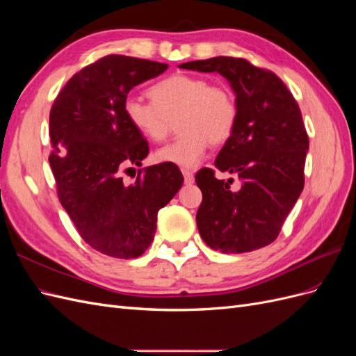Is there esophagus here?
Instances as JSON below:
<instances>
[{
	"mask_svg": "<svg viewBox=\"0 0 356 356\" xmlns=\"http://www.w3.org/2000/svg\"><path fill=\"white\" fill-rule=\"evenodd\" d=\"M182 175H184V182L187 186H190V184H193V182H195V174H193L191 170L182 169Z\"/></svg>",
	"mask_w": 356,
	"mask_h": 356,
	"instance_id": "34e87169",
	"label": "esophagus"
}]
</instances>
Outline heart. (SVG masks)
<instances>
[{"instance_id": "obj_1", "label": "heart", "mask_w": 356, "mask_h": 356, "mask_svg": "<svg viewBox=\"0 0 356 356\" xmlns=\"http://www.w3.org/2000/svg\"><path fill=\"white\" fill-rule=\"evenodd\" d=\"M153 101L135 95L124 99L126 120L152 143H161L178 118L181 135L154 157L161 163L195 168L212 144H222L238 124V102L224 84H212L200 75L174 74L148 90Z\"/></svg>"}]
</instances>
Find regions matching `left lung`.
<instances>
[{"label": "left lung", "mask_w": 356, "mask_h": 356, "mask_svg": "<svg viewBox=\"0 0 356 356\" xmlns=\"http://www.w3.org/2000/svg\"><path fill=\"white\" fill-rule=\"evenodd\" d=\"M179 68L221 74L239 110L215 168L238 177L241 188H230L234 179H218L211 168L196 174L203 196L196 215L202 239L225 254L270 245L305 187L309 136L297 101L275 72L243 58L217 56Z\"/></svg>", "instance_id": "1"}]
</instances>
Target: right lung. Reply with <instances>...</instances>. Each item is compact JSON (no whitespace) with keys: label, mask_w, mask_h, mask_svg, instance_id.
Returning <instances> with one entry per match:
<instances>
[{"label":"right lung","mask_w":356,"mask_h":356,"mask_svg":"<svg viewBox=\"0 0 356 356\" xmlns=\"http://www.w3.org/2000/svg\"><path fill=\"white\" fill-rule=\"evenodd\" d=\"M168 63L108 55L74 74L50 110V168L59 202L81 239L114 258L143 255L154 239L157 212L184 178L172 163L141 166L147 139L126 120L127 93ZM135 177V175H134Z\"/></svg>","instance_id":"1"}]
</instances>
